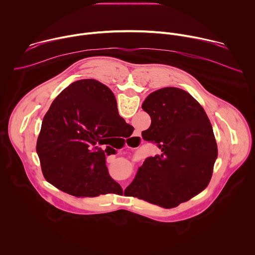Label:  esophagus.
Masks as SVG:
<instances>
[{"label":"esophagus","instance_id":"34e87169","mask_svg":"<svg viewBox=\"0 0 255 255\" xmlns=\"http://www.w3.org/2000/svg\"><path fill=\"white\" fill-rule=\"evenodd\" d=\"M137 136H138V135H136V136H135V137H133V139H137V138H138V137H137Z\"/></svg>","mask_w":255,"mask_h":255}]
</instances>
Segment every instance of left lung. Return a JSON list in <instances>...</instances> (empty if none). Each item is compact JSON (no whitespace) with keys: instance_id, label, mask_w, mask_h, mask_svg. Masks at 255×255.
<instances>
[{"instance_id":"left-lung-1","label":"left lung","mask_w":255,"mask_h":255,"mask_svg":"<svg viewBox=\"0 0 255 255\" xmlns=\"http://www.w3.org/2000/svg\"><path fill=\"white\" fill-rule=\"evenodd\" d=\"M142 109L151 118L142 138L155 143L161 154L145 159L126 190L133 197L173 208L210 183L218 155L213 128L198 101L177 88L151 93Z\"/></svg>"}]
</instances>
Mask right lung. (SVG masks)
I'll return each mask as SVG.
<instances>
[{
  "label": "right lung",
  "mask_w": 255,
  "mask_h": 255,
  "mask_svg": "<svg viewBox=\"0 0 255 255\" xmlns=\"http://www.w3.org/2000/svg\"><path fill=\"white\" fill-rule=\"evenodd\" d=\"M127 125L108 87L92 79L72 83L55 98L42 121L36 150L44 177L76 197L122 192L106 165V155L116 150L105 144L121 136Z\"/></svg>",
  "instance_id": "add662e5"
}]
</instances>
